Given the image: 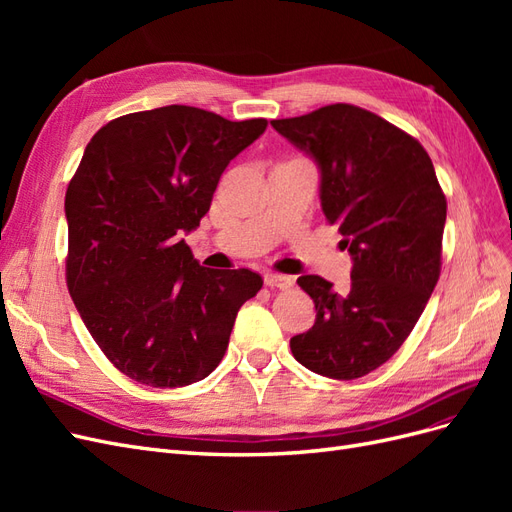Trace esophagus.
Wrapping results in <instances>:
<instances>
[{
    "instance_id": "esophagus-1",
    "label": "esophagus",
    "mask_w": 512,
    "mask_h": 512,
    "mask_svg": "<svg viewBox=\"0 0 512 512\" xmlns=\"http://www.w3.org/2000/svg\"><path fill=\"white\" fill-rule=\"evenodd\" d=\"M265 284L269 288H280V290H288L292 286V280L286 275H280V273H267L265 275Z\"/></svg>"
}]
</instances>
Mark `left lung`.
<instances>
[{
  "label": "left lung",
  "mask_w": 512,
  "mask_h": 512,
  "mask_svg": "<svg viewBox=\"0 0 512 512\" xmlns=\"http://www.w3.org/2000/svg\"><path fill=\"white\" fill-rule=\"evenodd\" d=\"M271 126L318 162L324 218L354 260L344 294L320 275L299 277L316 322L290 350L320 376H367L406 342L438 284L446 196L425 147L361 106L329 104Z\"/></svg>",
  "instance_id": "left-lung-1"
}]
</instances>
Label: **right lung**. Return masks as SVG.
<instances>
[{
    "mask_svg": "<svg viewBox=\"0 0 512 512\" xmlns=\"http://www.w3.org/2000/svg\"><path fill=\"white\" fill-rule=\"evenodd\" d=\"M267 119L170 104L108 121L68 183L66 282L87 331L121 374L156 389L207 378L262 277L205 269L183 232L211 207L230 160Z\"/></svg>",
    "mask_w": 512,
    "mask_h": 512,
    "instance_id": "1",
    "label": "right lung"
}]
</instances>
